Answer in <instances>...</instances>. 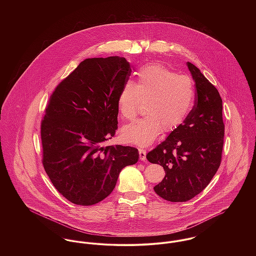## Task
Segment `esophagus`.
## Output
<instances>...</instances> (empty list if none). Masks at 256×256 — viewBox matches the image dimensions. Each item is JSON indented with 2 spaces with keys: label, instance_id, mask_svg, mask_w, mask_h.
Returning a JSON list of instances; mask_svg holds the SVG:
<instances>
[{
  "label": "esophagus",
  "instance_id": "esophagus-1",
  "mask_svg": "<svg viewBox=\"0 0 256 256\" xmlns=\"http://www.w3.org/2000/svg\"><path fill=\"white\" fill-rule=\"evenodd\" d=\"M146 150L144 148H139V156L141 160H146Z\"/></svg>",
  "mask_w": 256,
  "mask_h": 256
}]
</instances>
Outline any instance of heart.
Instances as JSON below:
<instances>
[{
	"label": "heart",
	"instance_id": "obj_1",
	"mask_svg": "<svg viewBox=\"0 0 256 256\" xmlns=\"http://www.w3.org/2000/svg\"><path fill=\"white\" fill-rule=\"evenodd\" d=\"M194 96V84L188 76L176 74L160 63L143 66L135 82L127 80L121 86L117 108L124 119L133 120L142 100L146 116L125 126L122 139L128 144L148 146L162 131H174L189 114Z\"/></svg>",
	"mask_w": 256,
	"mask_h": 256
}]
</instances>
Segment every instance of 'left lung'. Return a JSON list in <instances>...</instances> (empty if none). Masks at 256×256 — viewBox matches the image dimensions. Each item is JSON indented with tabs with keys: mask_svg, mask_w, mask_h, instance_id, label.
I'll list each match as a JSON object with an SVG mask.
<instances>
[{
	"mask_svg": "<svg viewBox=\"0 0 256 256\" xmlns=\"http://www.w3.org/2000/svg\"><path fill=\"white\" fill-rule=\"evenodd\" d=\"M187 66L195 82V104L182 124L146 154L150 162L160 164L166 172L154 190L170 202L188 201L210 183L220 164L224 146L219 92L196 66L190 62Z\"/></svg>",
	"mask_w": 256,
	"mask_h": 256,
	"instance_id": "left-lung-1",
	"label": "left lung"
}]
</instances>
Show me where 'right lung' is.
Wrapping results in <instances>:
<instances>
[{
  "label": "right lung",
  "instance_id": "obj_1",
  "mask_svg": "<svg viewBox=\"0 0 256 256\" xmlns=\"http://www.w3.org/2000/svg\"><path fill=\"white\" fill-rule=\"evenodd\" d=\"M131 68L123 57L88 58L50 96L41 120L42 164L70 202L90 206L106 198L138 150L104 146L117 129V98Z\"/></svg>",
  "mask_w": 256,
  "mask_h": 256
}]
</instances>
